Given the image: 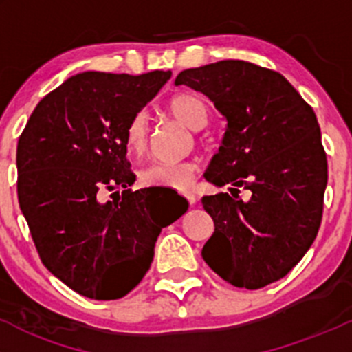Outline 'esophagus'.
I'll list each match as a JSON object with an SVG mask.
<instances>
[{"mask_svg": "<svg viewBox=\"0 0 352 352\" xmlns=\"http://www.w3.org/2000/svg\"><path fill=\"white\" fill-rule=\"evenodd\" d=\"M184 196H186L187 202H189L190 206H192V204H196V196H194L192 192H186V194H184Z\"/></svg>", "mask_w": 352, "mask_h": 352, "instance_id": "esophagus-1", "label": "esophagus"}]
</instances>
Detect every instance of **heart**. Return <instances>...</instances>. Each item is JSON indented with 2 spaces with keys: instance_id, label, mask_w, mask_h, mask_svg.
<instances>
[{
  "instance_id": "heart-1",
  "label": "heart",
  "mask_w": 352,
  "mask_h": 352,
  "mask_svg": "<svg viewBox=\"0 0 352 352\" xmlns=\"http://www.w3.org/2000/svg\"><path fill=\"white\" fill-rule=\"evenodd\" d=\"M166 109L187 127L204 126L208 120V107L204 100L196 94L182 91L166 102ZM148 143V117L144 112L134 113L124 131V146L131 156H141ZM197 165L192 160L182 162H155L144 166L140 172V182L144 187H168V189L184 190L192 184Z\"/></svg>"
}]
</instances>
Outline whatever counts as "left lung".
<instances>
[{
	"label": "left lung",
	"mask_w": 352,
	"mask_h": 352,
	"mask_svg": "<svg viewBox=\"0 0 352 352\" xmlns=\"http://www.w3.org/2000/svg\"><path fill=\"white\" fill-rule=\"evenodd\" d=\"M175 85L208 95L226 119L206 180L252 194L247 203L202 197L214 221L202 258L236 287L279 281L311 247L324 212L327 155L314 109L278 71L239 59L182 71Z\"/></svg>",
	"instance_id": "left-lung-1"
}]
</instances>
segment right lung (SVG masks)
Wrapping results in <instances>:
<instances>
[{"label": "right lung", "instance_id": "1", "mask_svg": "<svg viewBox=\"0 0 352 352\" xmlns=\"http://www.w3.org/2000/svg\"><path fill=\"white\" fill-rule=\"evenodd\" d=\"M170 71L67 78L37 104L16 146V192L42 264L91 300H117L150 269L160 232L187 208L162 212L127 162L124 131ZM112 192V201H105Z\"/></svg>", "mask_w": 352, "mask_h": 352}]
</instances>
